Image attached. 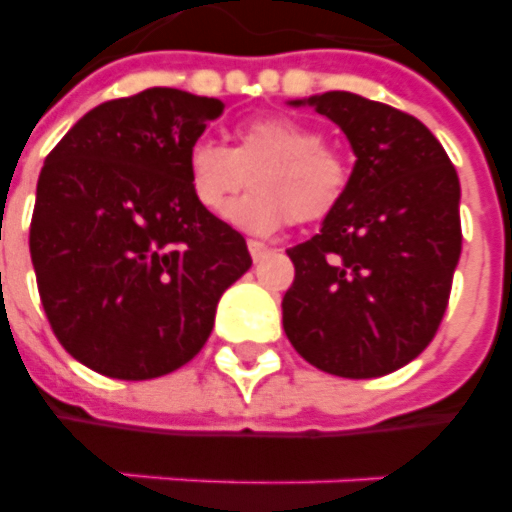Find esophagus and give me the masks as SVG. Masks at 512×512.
<instances>
[{
    "label": "esophagus",
    "mask_w": 512,
    "mask_h": 512,
    "mask_svg": "<svg viewBox=\"0 0 512 512\" xmlns=\"http://www.w3.org/2000/svg\"><path fill=\"white\" fill-rule=\"evenodd\" d=\"M248 250H250V256H253V262H262L264 256L270 253V248H267L264 242H256V239H248Z\"/></svg>",
    "instance_id": "obj_1"
}]
</instances>
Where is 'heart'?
I'll return each instance as SVG.
<instances>
[{
	"mask_svg": "<svg viewBox=\"0 0 512 512\" xmlns=\"http://www.w3.org/2000/svg\"><path fill=\"white\" fill-rule=\"evenodd\" d=\"M187 184L206 212L220 215L251 179L254 192L226 210L231 226L248 234H273L292 223L328 217L350 184V170L322 134L286 115H262L234 129V148L198 137L187 148Z\"/></svg>",
	"mask_w": 512,
	"mask_h": 512,
	"instance_id": "obj_1",
	"label": "heart"
}]
</instances>
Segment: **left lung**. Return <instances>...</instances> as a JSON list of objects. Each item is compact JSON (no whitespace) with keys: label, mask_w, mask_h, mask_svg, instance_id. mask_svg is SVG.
Listing matches in <instances>:
<instances>
[{"label":"left lung","mask_w":512,"mask_h":512,"mask_svg":"<svg viewBox=\"0 0 512 512\" xmlns=\"http://www.w3.org/2000/svg\"><path fill=\"white\" fill-rule=\"evenodd\" d=\"M331 118L355 154L347 192L320 231L289 248L284 331L339 378H380L433 342L460 259V181L408 112L331 90L289 101Z\"/></svg>","instance_id":"left-lung-1"}]
</instances>
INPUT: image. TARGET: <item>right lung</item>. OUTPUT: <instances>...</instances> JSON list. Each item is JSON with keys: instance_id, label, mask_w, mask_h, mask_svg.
<instances>
[{"instance_id": "right-lung-1", "label": "right lung", "mask_w": 512, "mask_h": 512, "mask_svg": "<svg viewBox=\"0 0 512 512\" xmlns=\"http://www.w3.org/2000/svg\"><path fill=\"white\" fill-rule=\"evenodd\" d=\"M223 101L148 88L82 115L46 157L30 253L54 336L118 380L168 375L204 347L245 237L187 184V148Z\"/></svg>"}]
</instances>
